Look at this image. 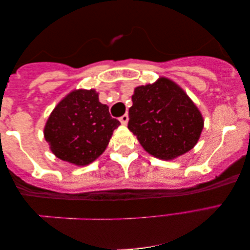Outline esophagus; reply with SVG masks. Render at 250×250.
Segmentation results:
<instances>
[{
    "label": "esophagus",
    "instance_id": "34e87169",
    "mask_svg": "<svg viewBox=\"0 0 250 250\" xmlns=\"http://www.w3.org/2000/svg\"><path fill=\"white\" fill-rule=\"evenodd\" d=\"M120 122L122 123L123 125L127 124V122H128V115H127V114H125V115H123L122 117H120Z\"/></svg>",
    "mask_w": 250,
    "mask_h": 250
}]
</instances>
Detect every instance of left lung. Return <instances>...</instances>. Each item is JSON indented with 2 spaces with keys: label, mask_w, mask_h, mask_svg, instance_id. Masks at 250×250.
<instances>
[{
  "label": "left lung",
  "mask_w": 250,
  "mask_h": 250,
  "mask_svg": "<svg viewBox=\"0 0 250 250\" xmlns=\"http://www.w3.org/2000/svg\"><path fill=\"white\" fill-rule=\"evenodd\" d=\"M128 129L147 153L176 158L197 144L204 127L199 109L187 94L166 77L135 88Z\"/></svg>",
  "instance_id": "left-lung-1"
}]
</instances>
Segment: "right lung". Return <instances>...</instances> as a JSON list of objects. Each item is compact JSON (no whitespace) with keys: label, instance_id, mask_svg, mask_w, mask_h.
I'll use <instances>...</instances> for the list:
<instances>
[{"label":"right lung","instance_id":"right-lung-1","mask_svg":"<svg viewBox=\"0 0 250 250\" xmlns=\"http://www.w3.org/2000/svg\"><path fill=\"white\" fill-rule=\"evenodd\" d=\"M120 125L110 116L108 106L98 101L95 89H77L53 109L44 137L57 158L84 166L103 154Z\"/></svg>","mask_w":250,"mask_h":250}]
</instances>
